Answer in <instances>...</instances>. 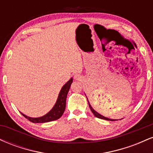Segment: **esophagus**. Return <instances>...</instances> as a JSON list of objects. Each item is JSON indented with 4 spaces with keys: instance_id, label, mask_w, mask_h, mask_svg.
Returning a JSON list of instances; mask_svg holds the SVG:
<instances>
[{
    "instance_id": "obj_1",
    "label": "esophagus",
    "mask_w": 153,
    "mask_h": 153,
    "mask_svg": "<svg viewBox=\"0 0 153 153\" xmlns=\"http://www.w3.org/2000/svg\"><path fill=\"white\" fill-rule=\"evenodd\" d=\"M74 78L75 79V80H80V75H75L74 76Z\"/></svg>"
}]
</instances>
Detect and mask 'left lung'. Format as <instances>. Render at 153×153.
Masks as SVG:
<instances>
[{"label":"left lung","instance_id":"left-lung-1","mask_svg":"<svg viewBox=\"0 0 153 153\" xmlns=\"http://www.w3.org/2000/svg\"><path fill=\"white\" fill-rule=\"evenodd\" d=\"M88 104H89V107H90V108H91V111H92V113L94 114V116H95V117H97V118H99V119H105V120H108V121H115V119H111L106 118V117H103V116H101V114H99V113H97V112H96V111H95V110L94 109V108H93L92 107H91V106L90 105V103H88Z\"/></svg>","mask_w":153,"mask_h":153}]
</instances>
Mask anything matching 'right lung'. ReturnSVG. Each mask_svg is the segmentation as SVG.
Here are the masks:
<instances>
[{
	"instance_id": "right-lung-1",
	"label": "right lung",
	"mask_w": 153,
	"mask_h": 153,
	"mask_svg": "<svg viewBox=\"0 0 153 153\" xmlns=\"http://www.w3.org/2000/svg\"><path fill=\"white\" fill-rule=\"evenodd\" d=\"M72 82H73V78H71L62 88L60 92H59L58 99H57V101L56 102L55 105L52 108V109L48 114H47L46 115L39 117V118H31V117H27V116L23 114H22L25 118L27 119L28 120L33 123L49 122L59 119L62 116L63 113L65 111V109L67 95H68V91L70 90V88H71Z\"/></svg>"
}]
</instances>
